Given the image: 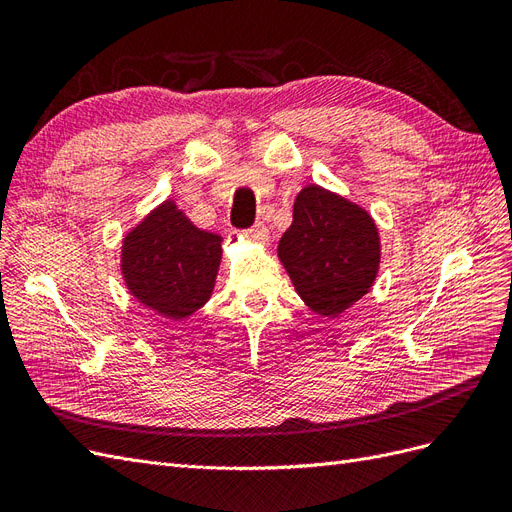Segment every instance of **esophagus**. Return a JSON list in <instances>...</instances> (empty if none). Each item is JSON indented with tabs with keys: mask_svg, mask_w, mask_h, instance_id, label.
<instances>
[{
	"mask_svg": "<svg viewBox=\"0 0 512 512\" xmlns=\"http://www.w3.org/2000/svg\"><path fill=\"white\" fill-rule=\"evenodd\" d=\"M245 237L256 241V243H267V241H269V230H267L265 224L258 222V224L252 226L250 230H245Z\"/></svg>",
	"mask_w": 512,
	"mask_h": 512,
	"instance_id": "obj_1",
	"label": "esophagus"
}]
</instances>
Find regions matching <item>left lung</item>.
<instances>
[{"mask_svg":"<svg viewBox=\"0 0 512 512\" xmlns=\"http://www.w3.org/2000/svg\"><path fill=\"white\" fill-rule=\"evenodd\" d=\"M299 297L320 316H337L374 284L380 241L374 220L318 185L294 200L292 224L277 247Z\"/></svg>","mask_w":512,"mask_h":512,"instance_id":"left-lung-1","label":"left lung"}]
</instances>
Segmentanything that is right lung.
I'll use <instances>...</instances> for the list:
<instances>
[{
  "mask_svg": "<svg viewBox=\"0 0 512 512\" xmlns=\"http://www.w3.org/2000/svg\"><path fill=\"white\" fill-rule=\"evenodd\" d=\"M222 239L198 230L173 203H164L123 241L130 292L158 314L181 320L211 297Z\"/></svg>",
  "mask_w": 512,
  "mask_h": 512,
  "instance_id": "obj_1",
  "label": "right lung"
}]
</instances>
